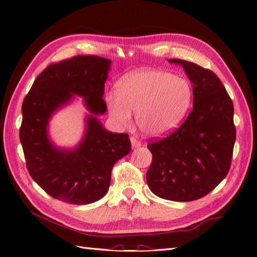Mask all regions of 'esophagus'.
Returning <instances> with one entry per match:
<instances>
[{
	"mask_svg": "<svg viewBox=\"0 0 257 257\" xmlns=\"http://www.w3.org/2000/svg\"><path fill=\"white\" fill-rule=\"evenodd\" d=\"M130 139H131V143H132V147H133V148H138V147H141V146H142V143L139 142L137 138H135V137H131Z\"/></svg>",
	"mask_w": 257,
	"mask_h": 257,
	"instance_id": "1",
	"label": "esophagus"
}]
</instances>
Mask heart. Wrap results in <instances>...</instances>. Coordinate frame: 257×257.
Instances as JSON below:
<instances>
[{"mask_svg": "<svg viewBox=\"0 0 257 257\" xmlns=\"http://www.w3.org/2000/svg\"><path fill=\"white\" fill-rule=\"evenodd\" d=\"M193 102L191 82L172 73L143 69L131 73L116 84V95L107 97L111 119L119 126H128L132 112L144 133L169 134L180 125Z\"/></svg>", "mask_w": 257, "mask_h": 257, "instance_id": "1", "label": "heart"}]
</instances>
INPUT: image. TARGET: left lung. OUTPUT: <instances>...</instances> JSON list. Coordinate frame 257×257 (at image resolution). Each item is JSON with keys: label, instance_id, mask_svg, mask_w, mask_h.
I'll return each instance as SVG.
<instances>
[{"label": "left lung", "instance_id": "1", "mask_svg": "<svg viewBox=\"0 0 257 257\" xmlns=\"http://www.w3.org/2000/svg\"><path fill=\"white\" fill-rule=\"evenodd\" d=\"M193 83V109L180 127L148 144L152 163L147 183L155 195L192 201L211 192L228 174L236 141L234 105L219 77L179 59Z\"/></svg>", "mask_w": 257, "mask_h": 257}]
</instances>
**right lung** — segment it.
Listing matches in <instances>:
<instances>
[{
    "mask_svg": "<svg viewBox=\"0 0 257 257\" xmlns=\"http://www.w3.org/2000/svg\"><path fill=\"white\" fill-rule=\"evenodd\" d=\"M110 64L96 56L51 64L23 100L19 135L27 168L46 193L67 204L87 205L104 197L113 165L131 152L128 135L108 132L96 118L107 110L103 95ZM75 95L84 97L91 114L82 143L74 150H61L48 136V122Z\"/></svg>",
    "mask_w": 257,
    "mask_h": 257,
    "instance_id": "right-lung-1",
    "label": "right lung"
}]
</instances>
